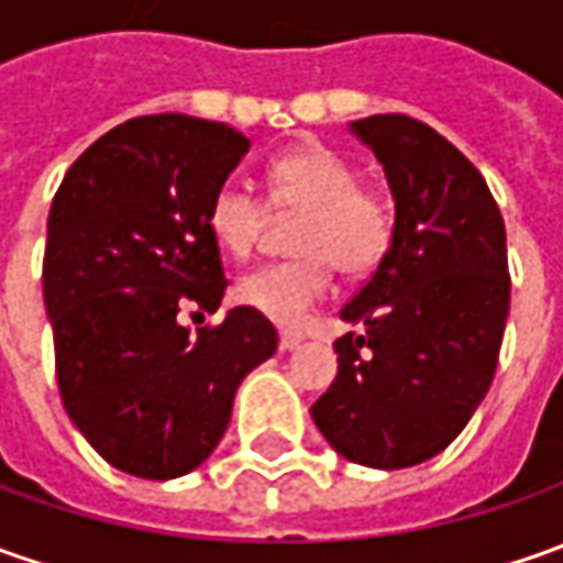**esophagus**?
<instances>
[{
	"instance_id": "esophagus-1",
	"label": "esophagus",
	"mask_w": 563,
	"mask_h": 563,
	"mask_svg": "<svg viewBox=\"0 0 563 563\" xmlns=\"http://www.w3.org/2000/svg\"><path fill=\"white\" fill-rule=\"evenodd\" d=\"M301 336L299 333H280V349L283 352H292V349H299Z\"/></svg>"
}]
</instances>
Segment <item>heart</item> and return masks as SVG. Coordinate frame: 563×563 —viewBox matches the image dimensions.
I'll return each instance as SVG.
<instances>
[{"label": "heart", "instance_id": "heart-1", "mask_svg": "<svg viewBox=\"0 0 563 563\" xmlns=\"http://www.w3.org/2000/svg\"><path fill=\"white\" fill-rule=\"evenodd\" d=\"M271 214L292 223L296 258L249 271L233 299L277 327L296 330L323 299L330 264L342 277H364L393 243V211L361 186L358 167L340 152L305 143L267 167V202L236 184H223L208 202V233L223 255L245 258L262 243Z\"/></svg>", "mask_w": 563, "mask_h": 563}]
</instances>
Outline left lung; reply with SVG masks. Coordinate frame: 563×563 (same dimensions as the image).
I'll return each mask as SVG.
<instances>
[{
  "label": "left lung",
  "instance_id": "1",
  "mask_svg": "<svg viewBox=\"0 0 563 563\" xmlns=\"http://www.w3.org/2000/svg\"><path fill=\"white\" fill-rule=\"evenodd\" d=\"M349 130L374 148L396 199L393 243L340 311V374L311 405L342 457L398 471L439 455L495 377L511 277L505 221L483 174L408 114Z\"/></svg>",
  "mask_w": 563,
  "mask_h": 563
}]
</instances>
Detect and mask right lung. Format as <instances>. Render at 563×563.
Listing matches in <instances>:
<instances>
[{"mask_svg":"<svg viewBox=\"0 0 563 563\" xmlns=\"http://www.w3.org/2000/svg\"><path fill=\"white\" fill-rule=\"evenodd\" d=\"M249 152L233 126L146 114L99 136L49 208L43 299L65 411L111 467L174 479L214 452L274 323L233 308L196 336L180 311L221 308L208 202Z\"/></svg>","mask_w":563,"mask_h":563,"instance_id":"right-lung-1","label":"right lung"}]
</instances>
